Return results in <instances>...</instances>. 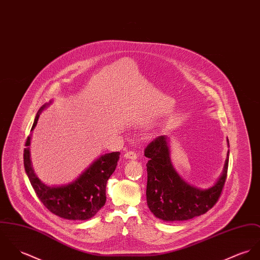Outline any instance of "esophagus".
Segmentation results:
<instances>
[{
	"label": "esophagus",
	"mask_w": 260,
	"mask_h": 260,
	"mask_svg": "<svg viewBox=\"0 0 260 260\" xmlns=\"http://www.w3.org/2000/svg\"><path fill=\"white\" fill-rule=\"evenodd\" d=\"M124 157L126 159H132V160H135L137 159V153L135 151H127L125 154H124Z\"/></svg>",
	"instance_id": "obj_1"
}]
</instances>
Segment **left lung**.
<instances>
[{
  "label": "left lung",
  "instance_id": "8db88e82",
  "mask_svg": "<svg viewBox=\"0 0 260 260\" xmlns=\"http://www.w3.org/2000/svg\"><path fill=\"white\" fill-rule=\"evenodd\" d=\"M228 145L230 147L229 140ZM144 155L148 158L146 202L155 217L164 221L188 220L205 213L218 201L226 179L230 150L221 175L205 189L184 181L175 171L167 136H159L147 144Z\"/></svg>",
  "mask_w": 260,
  "mask_h": 260
}]
</instances>
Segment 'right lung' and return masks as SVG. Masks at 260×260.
Listing matches in <instances>:
<instances>
[{"label":"right lung","instance_id":"right-lung-1","mask_svg":"<svg viewBox=\"0 0 260 260\" xmlns=\"http://www.w3.org/2000/svg\"><path fill=\"white\" fill-rule=\"evenodd\" d=\"M52 103L41 107L30 132L36 127L41 113ZM30 139L31 135L26 142L24 166L39 200L51 212L64 219L87 220L93 217L106 203L107 182L116 170L120 153L116 151L101 155L72 182L61 185H48L37 176L31 167L29 147Z\"/></svg>","mask_w":260,"mask_h":260}]
</instances>
